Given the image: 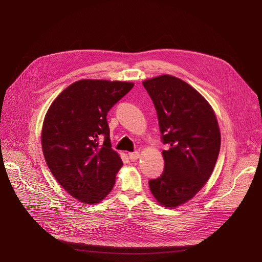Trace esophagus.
<instances>
[{"label":"esophagus","instance_id":"obj_1","mask_svg":"<svg viewBox=\"0 0 262 262\" xmlns=\"http://www.w3.org/2000/svg\"><path fill=\"white\" fill-rule=\"evenodd\" d=\"M128 156H129L130 160H137V159L140 157V154H139V152H137V150H135V152L128 153Z\"/></svg>","mask_w":262,"mask_h":262}]
</instances>
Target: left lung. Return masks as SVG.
Listing matches in <instances>:
<instances>
[{"mask_svg": "<svg viewBox=\"0 0 262 262\" xmlns=\"http://www.w3.org/2000/svg\"><path fill=\"white\" fill-rule=\"evenodd\" d=\"M157 112L164 169L148 182L157 202L177 207L193 198L209 180L221 146L215 115L209 103L186 81L161 75L143 82Z\"/></svg>", "mask_w": 262, "mask_h": 262, "instance_id": "obj_1", "label": "left lung"}]
</instances>
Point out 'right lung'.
<instances>
[{
	"instance_id": "obj_1",
	"label": "right lung",
	"mask_w": 262,
	"mask_h": 262,
	"mask_svg": "<svg viewBox=\"0 0 262 262\" xmlns=\"http://www.w3.org/2000/svg\"><path fill=\"white\" fill-rule=\"evenodd\" d=\"M133 87L127 81L80 79L55 99L46 115L41 134L46 162L60 186L84 204L101 202L114 188L123 162L112 148L106 117Z\"/></svg>"
}]
</instances>
